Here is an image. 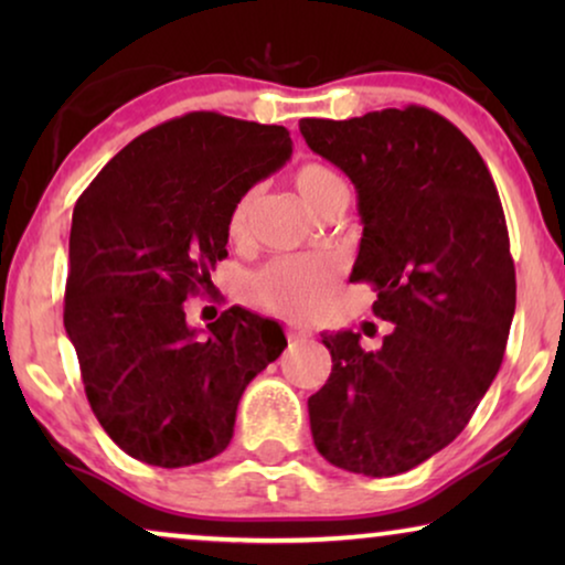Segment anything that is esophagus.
<instances>
[{
  "instance_id": "esophagus-1",
  "label": "esophagus",
  "mask_w": 565,
  "mask_h": 565,
  "mask_svg": "<svg viewBox=\"0 0 565 565\" xmlns=\"http://www.w3.org/2000/svg\"><path fill=\"white\" fill-rule=\"evenodd\" d=\"M311 337V329L308 327H298V323H290L288 327V339L290 342H303V339Z\"/></svg>"
}]
</instances>
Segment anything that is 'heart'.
I'll use <instances>...</instances> for the list:
<instances>
[{"label":"heart","instance_id":"1","mask_svg":"<svg viewBox=\"0 0 565 565\" xmlns=\"http://www.w3.org/2000/svg\"><path fill=\"white\" fill-rule=\"evenodd\" d=\"M298 195L303 203L319 213L334 198L347 195V184L334 169L319 161L303 164L292 174ZM259 200V188H249L236 200L228 215L231 242H244L249 236L252 215ZM339 282V267L321 254H296V257L273 259L265 269L252 277V298L262 308L288 319H313L327 308Z\"/></svg>","mask_w":565,"mask_h":565}]
</instances>
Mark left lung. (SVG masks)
<instances>
[{"mask_svg":"<svg viewBox=\"0 0 565 565\" xmlns=\"http://www.w3.org/2000/svg\"><path fill=\"white\" fill-rule=\"evenodd\" d=\"M308 149L358 190L350 280L373 282L393 331H323L331 375L308 398L331 466L385 478L429 460L466 429L504 360L516 277L501 200L476 146L427 107L300 120Z\"/></svg>","mask_w":565,"mask_h":565,"instance_id":"8db88e82","label":"left lung"}]
</instances>
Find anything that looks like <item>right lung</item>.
I'll use <instances>...</instances> for the list:
<instances>
[{
  "mask_svg": "<svg viewBox=\"0 0 565 565\" xmlns=\"http://www.w3.org/2000/svg\"><path fill=\"white\" fill-rule=\"evenodd\" d=\"M292 153L282 126L188 113L134 138L74 205L64 327L92 412L130 458L184 468L223 452L257 373L288 347L273 319L231 306L192 329L231 207Z\"/></svg>",
  "mask_w": 565,
  "mask_h": 565,
  "instance_id": "add662e5",
  "label": "right lung"
}]
</instances>
